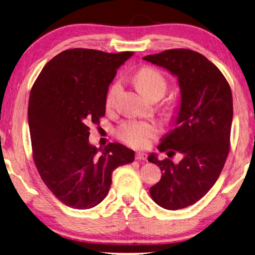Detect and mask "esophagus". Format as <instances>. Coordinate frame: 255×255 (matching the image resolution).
I'll list each match as a JSON object with an SVG mask.
<instances>
[{"mask_svg":"<svg viewBox=\"0 0 255 255\" xmlns=\"http://www.w3.org/2000/svg\"><path fill=\"white\" fill-rule=\"evenodd\" d=\"M135 158H136V160H140V161H146L147 155H146V153L137 152L135 154Z\"/></svg>","mask_w":255,"mask_h":255,"instance_id":"1","label":"esophagus"}]
</instances>
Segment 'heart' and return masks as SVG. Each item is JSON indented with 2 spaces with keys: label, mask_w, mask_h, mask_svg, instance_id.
<instances>
[{
  "label": "heart",
  "mask_w": 255,
  "mask_h": 255,
  "mask_svg": "<svg viewBox=\"0 0 255 255\" xmlns=\"http://www.w3.org/2000/svg\"><path fill=\"white\" fill-rule=\"evenodd\" d=\"M135 84L141 92L151 98L155 93H163L166 90V80L160 71L153 68H143L135 75ZM121 90V84L114 83L110 89L107 98V103L111 104L115 95ZM158 132L157 124L144 121H126L117 128V135L124 143L133 147H145L148 145L151 138Z\"/></svg>",
  "instance_id": "heart-1"
}]
</instances>
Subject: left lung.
<instances>
[{"mask_svg":"<svg viewBox=\"0 0 255 255\" xmlns=\"http://www.w3.org/2000/svg\"><path fill=\"white\" fill-rule=\"evenodd\" d=\"M143 60L176 76L181 94L173 128L157 148L174 149L183 158L174 164L170 158L160 161L155 153L148 155L147 161L162 171L150 194L163 209H184L208 193L223 169L233 118L232 92L221 71L198 52L167 50Z\"/></svg>","mask_w":255,"mask_h":255,"instance_id":"obj_1","label":"left lung"}]
</instances>
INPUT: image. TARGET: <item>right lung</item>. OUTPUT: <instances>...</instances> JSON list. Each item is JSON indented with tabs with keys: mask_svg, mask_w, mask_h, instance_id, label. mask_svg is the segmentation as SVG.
I'll use <instances>...</instances> for the list:
<instances>
[{
	"mask_svg": "<svg viewBox=\"0 0 255 255\" xmlns=\"http://www.w3.org/2000/svg\"><path fill=\"white\" fill-rule=\"evenodd\" d=\"M133 54L66 50L47 62L33 84L27 109L33 158L45 185L72 209L102 202L112 172L134 161V151L121 143L103 150L90 144L88 127L104 117L109 86Z\"/></svg>",
	"mask_w": 255,
	"mask_h": 255,
	"instance_id": "1",
	"label": "right lung"
}]
</instances>
